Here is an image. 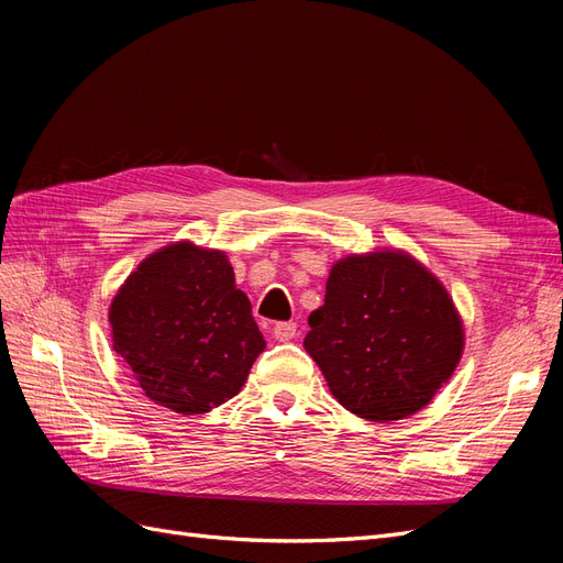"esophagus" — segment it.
Returning a JSON list of instances; mask_svg holds the SVG:
<instances>
[{
	"label": "esophagus",
	"mask_w": 563,
	"mask_h": 563,
	"mask_svg": "<svg viewBox=\"0 0 563 563\" xmlns=\"http://www.w3.org/2000/svg\"><path fill=\"white\" fill-rule=\"evenodd\" d=\"M296 323L294 321H279L275 323V329H272V333H275L277 340H282V343H286V340H291L296 335Z\"/></svg>",
	"instance_id": "1"
}]
</instances>
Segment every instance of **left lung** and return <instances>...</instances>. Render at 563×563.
<instances>
[{"label":"left lung","mask_w":563,"mask_h":563,"mask_svg":"<svg viewBox=\"0 0 563 563\" xmlns=\"http://www.w3.org/2000/svg\"><path fill=\"white\" fill-rule=\"evenodd\" d=\"M305 350L354 416L389 422L428 406L460 362L463 319L432 272L404 251L331 267Z\"/></svg>","instance_id":"left-lung-1"}]
</instances>
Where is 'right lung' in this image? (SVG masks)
<instances>
[{
	"label": "right lung",
	"instance_id": "1",
	"mask_svg": "<svg viewBox=\"0 0 563 563\" xmlns=\"http://www.w3.org/2000/svg\"><path fill=\"white\" fill-rule=\"evenodd\" d=\"M110 327L145 397L183 416L232 399L265 350L228 255L192 242L168 244L131 272Z\"/></svg>",
	"mask_w": 563,
	"mask_h": 563
}]
</instances>
